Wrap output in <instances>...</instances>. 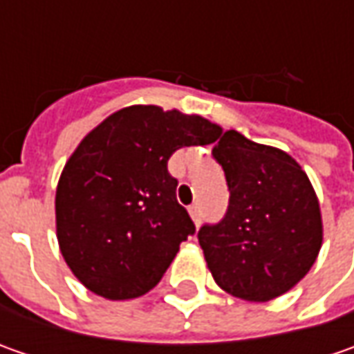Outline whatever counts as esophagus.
Masks as SVG:
<instances>
[{"label":"esophagus","instance_id":"obj_1","mask_svg":"<svg viewBox=\"0 0 354 354\" xmlns=\"http://www.w3.org/2000/svg\"><path fill=\"white\" fill-rule=\"evenodd\" d=\"M189 214H191L195 226L201 225V209H198V205H191V207H189Z\"/></svg>","mask_w":354,"mask_h":354}]
</instances>
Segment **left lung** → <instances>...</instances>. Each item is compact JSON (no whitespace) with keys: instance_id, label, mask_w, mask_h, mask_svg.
I'll list each match as a JSON object with an SVG mask.
<instances>
[{"instance_id":"1","label":"left lung","mask_w":354,"mask_h":354,"mask_svg":"<svg viewBox=\"0 0 354 354\" xmlns=\"http://www.w3.org/2000/svg\"><path fill=\"white\" fill-rule=\"evenodd\" d=\"M223 133V131H221ZM212 156L230 191L226 216L198 230L207 268L234 297L270 301L290 292L323 244L319 198L290 153L228 129Z\"/></svg>"}]
</instances>
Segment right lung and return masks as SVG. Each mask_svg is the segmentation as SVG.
<instances>
[{"instance_id": "right-lung-1", "label": "right lung", "mask_w": 354, "mask_h": 354, "mask_svg": "<svg viewBox=\"0 0 354 354\" xmlns=\"http://www.w3.org/2000/svg\"><path fill=\"white\" fill-rule=\"evenodd\" d=\"M218 136L207 118L136 104L82 138L57 185L55 221L62 258L86 290L124 301L156 288L195 232L167 161Z\"/></svg>"}]
</instances>
